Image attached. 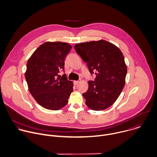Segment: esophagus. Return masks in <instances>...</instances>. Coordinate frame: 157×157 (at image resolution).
I'll return each mask as SVG.
<instances>
[{
  "mask_svg": "<svg viewBox=\"0 0 157 157\" xmlns=\"http://www.w3.org/2000/svg\"><path fill=\"white\" fill-rule=\"evenodd\" d=\"M79 82V81H74V82H73L75 85H78Z\"/></svg>",
  "mask_w": 157,
  "mask_h": 157,
  "instance_id": "1",
  "label": "esophagus"
}]
</instances>
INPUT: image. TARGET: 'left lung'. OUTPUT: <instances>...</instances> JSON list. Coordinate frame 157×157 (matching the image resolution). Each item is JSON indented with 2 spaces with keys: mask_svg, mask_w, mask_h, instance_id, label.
Listing matches in <instances>:
<instances>
[{
  "mask_svg": "<svg viewBox=\"0 0 157 157\" xmlns=\"http://www.w3.org/2000/svg\"><path fill=\"white\" fill-rule=\"evenodd\" d=\"M76 52L87 63L95 81L88 82L82 94L86 105L94 111H103L117 100L125 84L127 67L121 49L106 40H100L75 45Z\"/></svg>",
  "mask_w": 157,
  "mask_h": 157,
  "instance_id": "1",
  "label": "left lung"
}]
</instances>
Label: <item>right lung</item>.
<instances>
[{"label":"right lung","mask_w":157,"mask_h":157,"mask_svg":"<svg viewBox=\"0 0 157 157\" xmlns=\"http://www.w3.org/2000/svg\"><path fill=\"white\" fill-rule=\"evenodd\" d=\"M72 46L67 43L47 41L41 44L27 62L25 78L29 90L42 107L59 110L68 102L73 84L63 75H58L64 69L65 58Z\"/></svg>","instance_id":"add662e5"}]
</instances>
